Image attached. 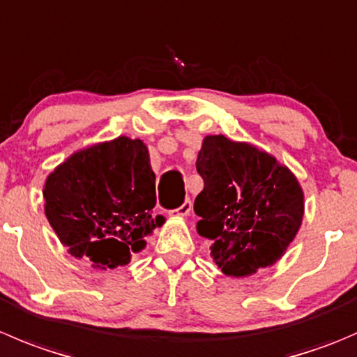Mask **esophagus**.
<instances>
[{"mask_svg": "<svg viewBox=\"0 0 357 357\" xmlns=\"http://www.w3.org/2000/svg\"><path fill=\"white\" fill-rule=\"evenodd\" d=\"M190 211H192V200L186 199L185 202L178 207V209L171 211V214H176V216H188Z\"/></svg>", "mask_w": 357, "mask_h": 357, "instance_id": "obj_1", "label": "esophagus"}]
</instances>
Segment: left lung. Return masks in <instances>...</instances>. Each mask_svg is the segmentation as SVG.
<instances>
[{
	"label": "left lung",
	"mask_w": 357,
	"mask_h": 357,
	"mask_svg": "<svg viewBox=\"0 0 357 357\" xmlns=\"http://www.w3.org/2000/svg\"><path fill=\"white\" fill-rule=\"evenodd\" d=\"M204 190L197 231L213 241L221 272L245 278L284 255L303 218V192L272 155L225 136H207L197 157Z\"/></svg>",
	"instance_id": "8db88e82"
}]
</instances>
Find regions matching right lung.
I'll return each mask as SVG.
<instances>
[{
    "instance_id": "right-lung-1",
    "label": "right lung",
    "mask_w": 357,
    "mask_h": 357,
    "mask_svg": "<svg viewBox=\"0 0 357 357\" xmlns=\"http://www.w3.org/2000/svg\"><path fill=\"white\" fill-rule=\"evenodd\" d=\"M43 197L59 241L99 268L127 265L164 223V216L153 218L157 193L146 144L126 136L73 153L48 176Z\"/></svg>"
}]
</instances>
